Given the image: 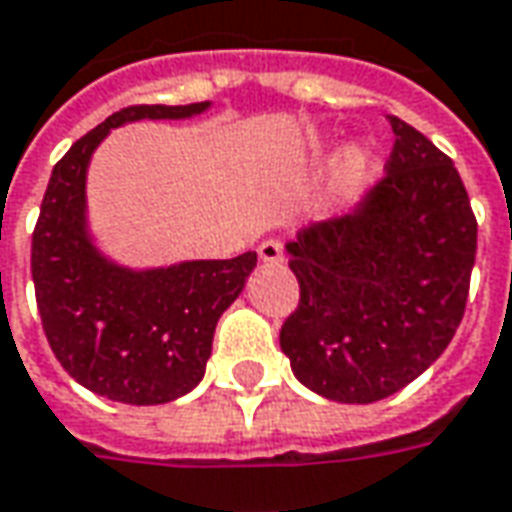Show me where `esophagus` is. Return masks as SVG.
Here are the masks:
<instances>
[{"mask_svg": "<svg viewBox=\"0 0 512 512\" xmlns=\"http://www.w3.org/2000/svg\"><path fill=\"white\" fill-rule=\"evenodd\" d=\"M257 255L263 263H283V243L280 241H263L257 246Z\"/></svg>", "mask_w": 512, "mask_h": 512, "instance_id": "34e87169", "label": "esophagus"}]
</instances>
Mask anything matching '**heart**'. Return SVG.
Returning a JSON list of instances; mask_svg holds the SVG:
<instances>
[{
    "instance_id": "1",
    "label": "heart",
    "mask_w": 512,
    "mask_h": 512,
    "mask_svg": "<svg viewBox=\"0 0 512 512\" xmlns=\"http://www.w3.org/2000/svg\"><path fill=\"white\" fill-rule=\"evenodd\" d=\"M370 170V154L364 148H350L347 154L342 156L339 162V170H336V184H339V193H350L358 182H364Z\"/></svg>"
}]
</instances>
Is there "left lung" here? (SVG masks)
I'll list each match as a JSON object with an SVG mask.
<instances>
[{
    "label": "left lung",
    "instance_id": "8db88e82",
    "mask_svg": "<svg viewBox=\"0 0 512 512\" xmlns=\"http://www.w3.org/2000/svg\"><path fill=\"white\" fill-rule=\"evenodd\" d=\"M387 176L344 218L285 246L300 305L280 347L316 395L373 403L443 356L460 328L476 218L460 173L431 139L389 117Z\"/></svg>",
    "mask_w": 512,
    "mask_h": 512
}]
</instances>
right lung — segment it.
Wrapping results in <instances>:
<instances>
[{"label": "right lung", "mask_w": 512, "mask_h": 512, "mask_svg": "<svg viewBox=\"0 0 512 512\" xmlns=\"http://www.w3.org/2000/svg\"><path fill=\"white\" fill-rule=\"evenodd\" d=\"M207 109L210 103L120 109L52 168L30 255L38 314L61 367L109 401L156 406L196 387L218 319L257 266L255 252H246L232 260L128 269L103 255L89 232L86 170L111 128L187 120Z\"/></svg>", "instance_id": "right-lung-1"}]
</instances>
